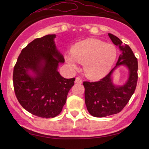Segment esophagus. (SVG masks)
Instances as JSON below:
<instances>
[{"mask_svg": "<svg viewBox=\"0 0 149 149\" xmlns=\"http://www.w3.org/2000/svg\"><path fill=\"white\" fill-rule=\"evenodd\" d=\"M75 84H81L82 83V79L79 77H77L75 78Z\"/></svg>", "mask_w": 149, "mask_h": 149, "instance_id": "esophagus-1", "label": "esophagus"}]
</instances>
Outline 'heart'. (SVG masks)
Returning a JSON list of instances; mask_svg holds the SVG:
<instances>
[{
  "label": "heart",
  "mask_w": 149,
  "mask_h": 149,
  "mask_svg": "<svg viewBox=\"0 0 149 149\" xmlns=\"http://www.w3.org/2000/svg\"><path fill=\"white\" fill-rule=\"evenodd\" d=\"M116 57V47L113 44L97 39H88L75 44L71 49V54L65 55V60L73 70L77 68V62L83 65L86 76L97 80L109 72Z\"/></svg>",
  "instance_id": "b5f03b06"
}]
</instances>
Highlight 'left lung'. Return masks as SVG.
Returning <instances> with one entry per match:
<instances>
[{"mask_svg": "<svg viewBox=\"0 0 149 149\" xmlns=\"http://www.w3.org/2000/svg\"><path fill=\"white\" fill-rule=\"evenodd\" d=\"M113 43L119 47L121 54L114 67L99 81H84L85 104L88 112L95 117H105L118 113L133 95L138 81V59L128 45L123 44L118 37L109 33ZM125 65L130 71L127 82L123 86L113 84L111 75L118 66Z\"/></svg>", "mask_w": 149, "mask_h": 149, "instance_id": "left-lung-1", "label": "left lung"}]
</instances>
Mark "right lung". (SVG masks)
I'll list each match as a JSON object with an SVG mask.
<instances>
[{
  "label": "right lung",
  "mask_w": 149,
  "mask_h": 149,
  "mask_svg": "<svg viewBox=\"0 0 149 149\" xmlns=\"http://www.w3.org/2000/svg\"><path fill=\"white\" fill-rule=\"evenodd\" d=\"M55 38L56 34H48L28 44L18 56L13 75L19 103L28 112L45 118L61 112L75 80L63 77L58 71L65 59L56 49Z\"/></svg>",
  "instance_id": "add662e5"
}]
</instances>
